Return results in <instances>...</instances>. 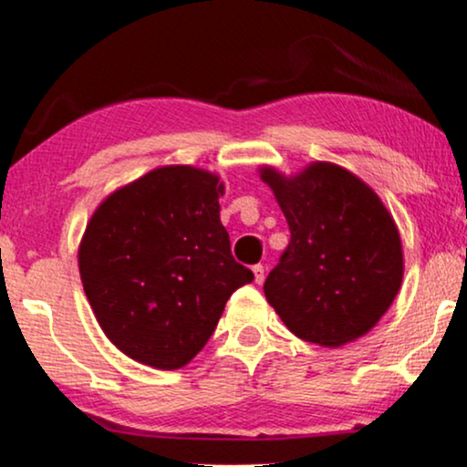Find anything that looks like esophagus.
I'll use <instances>...</instances> for the list:
<instances>
[{
	"label": "esophagus",
	"instance_id": "esophagus-1",
	"mask_svg": "<svg viewBox=\"0 0 467 467\" xmlns=\"http://www.w3.org/2000/svg\"><path fill=\"white\" fill-rule=\"evenodd\" d=\"M253 275H255V284H264V266H262V264H255V266H253Z\"/></svg>",
	"mask_w": 467,
	"mask_h": 467
}]
</instances>
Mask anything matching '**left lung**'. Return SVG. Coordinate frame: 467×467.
I'll use <instances>...</instances> for the list:
<instances>
[{
	"instance_id": "8db88e82",
	"label": "left lung",
	"mask_w": 467,
	"mask_h": 467,
	"mask_svg": "<svg viewBox=\"0 0 467 467\" xmlns=\"http://www.w3.org/2000/svg\"><path fill=\"white\" fill-rule=\"evenodd\" d=\"M290 227L264 295L305 342L342 347L361 337L399 295L402 246L394 218L359 177L329 162L295 177L262 169Z\"/></svg>"
}]
</instances>
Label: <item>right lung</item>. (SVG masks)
Instances as JSON below:
<instances>
[{
    "instance_id": "1",
    "label": "right lung",
    "mask_w": 467,
    "mask_h": 467,
    "mask_svg": "<svg viewBox=\"0 0 467 467\" xmlns=\"http://www.w3.org/2000/svg\"><path fill=\"white\" fill-rule=\"evenodd\" d=\"M223 183L192 166H162L117 190L79 244L86 298L108 339L140 364L186 366L214 333L224 303L253 273L232 255Z\"/></svg>"
}]
</instances>
